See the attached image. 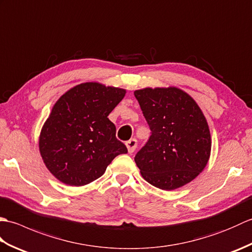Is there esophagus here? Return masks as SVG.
<instances>
[{
  "label": "esophagus",
  "instance_id": "obj_1",
  "mask_svg": "<svg viewBox=\"0 0 252 252\" xmlns=\"http://www.w3.org/2000/svg\"><path fill=\"white\" fill-rule=\"evenodd\" d=\"M126 148H127V152H129L130 154H132L133 152L135 151L136 147H137L136 138H131V140H129V141L126 143Z\"/></svg>",
  "mask_w": 252,
  "mask_h": 252
}]
</instances>
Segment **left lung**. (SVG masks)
I'll use <instances>...</instances> for the list:
<instances>
[{
    "mask_svg": "<svg viewBox=\"0 0 252 252\" xmlns=\"http://www.w3.org/2000/svg\"><path fill=\"white\" fill-rule=\"evenodd\" d=\"M134 95L152 131L134 158L144 180L164 190L189 183L211 153L210 130L200 107L175 87L145 88Z\"/></svg>",
    "mask_w": 252,
    "mask_h": 252,
    "instance_id": "1",
    "label": "left lung"
}]
</instances>
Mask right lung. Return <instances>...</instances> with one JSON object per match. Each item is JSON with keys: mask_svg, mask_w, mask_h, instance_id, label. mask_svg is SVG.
I'll list each match as a JSON object with an SVG mask.
<instances>
[{"mask_svg": "<svg viewBox=\"0 0 252 252\" xmlns=\"http://www.w3.org/2000/svg\"><path fill=\"white\" fill-rule=\"evenodd\" d=\"M126 93L125 89L85 82L67 91L53 106L42 126L39 149L58 181L70 186L90 184L118 155L127 153L108 119Z\"/></svg>", "mask_w": 252, "mask_h": 252, "instance_id": "right-lung-1", "label": "right lung"}]
</instances>
